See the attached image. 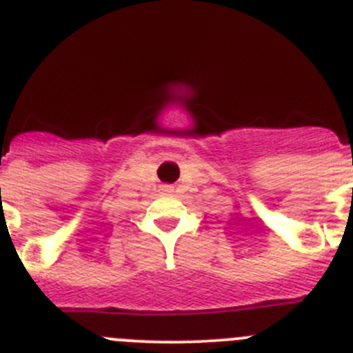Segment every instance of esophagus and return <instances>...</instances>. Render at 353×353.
<instances>
[{
    "label": "esophagus",
    "mask_w": 353,
    "mask_h": 353,
    "mask_svg": "<svg viewBox=\"0 0 353 353\" xmlns=\"http://www.w3.org/2000/svg\"><path fill=\"white\" fill-rule=\"evenodd\" d=\"M174 191L173 185H162V192H166V194H171Z\"/></svg>",
    "instance_id": "1"
}]
</instances>
